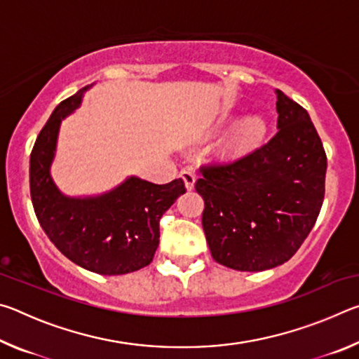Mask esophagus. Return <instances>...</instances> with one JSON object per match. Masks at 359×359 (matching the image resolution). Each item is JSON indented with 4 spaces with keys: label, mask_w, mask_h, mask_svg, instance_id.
<instances>
[{
    "label": "esophagus",
    "mask_w": 359,
    "mask_h": 359,
    "mask_svg": "<svg viewBox=\"0 0 359 359\" xmlns=\"http://www.w3.org/2000/svg\"><path fill=\"white\" fill-rule=\"evenodd\" d=\"M180 179L184 180L187 190L191 191L193 188H194V182H196V177H194V174L191 171H188V169H184V171H180Z\"/></svg>",
    "instance_id": "34e87169"
}]
</instances>
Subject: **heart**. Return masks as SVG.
<instances>
[{
  "label": "heart",
  "instance_id": "b5f03b06",
  "mask_svg": "<svg viewBox=\"0 0 359 359\" xmlns=\"http://www.w3.org/2000/svg\"><path fill=\"white\" fill-rule=\"evenodd\" d=\"M266 135L264 121L255 115L242 118L236 128L231 133L226 142V151L233 155L244 154V151L253 149L255 145L261 142Z\"/></svg>",
  "mask_w": 359,
  "mask_h": 359
}]
</instances>
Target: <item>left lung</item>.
Instances as JSON below:
<instances>
[{
	"label": "left lung",
	"mask_w": 359,
	"mask_h": 359,
	"mask_svg": "<svg viewBox=\"0 0 359 359\" xmlns=\"http://www.w3.org/2000/svg\"><path fill=\"white\" fill-rule=\"evenodd\" d=\"M277 135L250 154L201 166L203 228L212 258L236 271L283 264L317 222L326 154L306 109L277 90Z\"/></svg>",
	"instance_id": "1"
}]
</instances>
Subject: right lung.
<instances>
[{
  "instance_id": "right-lung-1",
  "label": "right lung",
  "mask_w": 359,
  "mask_h": 359,
  "mask_svg": "<svg viewBox=\"0 0 359 359\" xmlns=\"http://www.w3.org/2000/svg\"><path fill=\"white\" fill-rule=\"evenodd\" d=\"M60 102L29 156V193L48 239L72 263L101 276L142 269L160 244V218L187 191L182 179L165 185L130 177L96 198H66L50 177L60 123L79 107L82 93Z\"/></svg>"
}]
</instances>
